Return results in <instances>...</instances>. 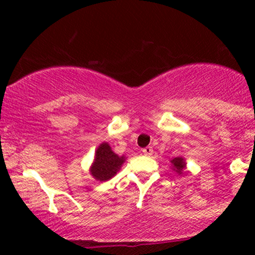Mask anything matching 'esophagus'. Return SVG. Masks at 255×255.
<instances>
[{
    "label": "esophagus",
    "mask_w": 255,
    "mask_h": 255,
    "mask_svg": "<svg viewBox=\"0 0 255 255\" xmlns=\"http://www.w3.org/2000/svg\"><path fill=\"white\" fill-rule=\"evenodd\" d=\"M142 153L145 154V156H151L152 153H153V150H152V147L151 146H147V147H145V148H142Z\"/></svg>",
    "instance_id": "esophagus-1"
}]
</instances>
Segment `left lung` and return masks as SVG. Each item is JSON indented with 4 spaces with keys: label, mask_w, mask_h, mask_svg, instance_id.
Segmentation results:
<instances>
[{
    "label": "left lung",
    "mask_w": 255,
    "mask_h": 255,
    "mask_svg": "<svg viewBox=\"0 0 255 255\" xmlns=\"http://www.w3.org/2000/svg\"><path fill=\"white\" fill-rule=\"evenodd\" d=\"M170 163H171V169L176 172V174H178V175L183 174L187 163H186V159H184L182 156L175 157L174 159L170 160Z\"/></svg>",
    "instance_id": "1"
}]
</instances>
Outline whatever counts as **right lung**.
<instances>
[{
  "instance_id": "add662e5",
  "label": "right lung",
  "mask_w": 255,
  "mask_h": 255,
  "mask_svg": "<svg viewBox=\"0 0 255 255\" xmlns=\"http://www.w3.org/2000/svg\"><path fill=\"white\" fill-rule=\"evenodd\" d=\"M126 156H119L111 150L108 142H102L95 152V159L90 166V174L95 180L103 182L110 180L120 171Z\"/></svg>"
}]
</instances>
